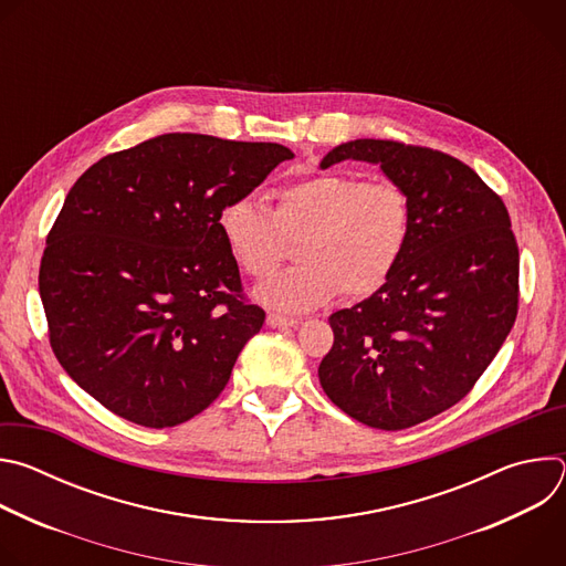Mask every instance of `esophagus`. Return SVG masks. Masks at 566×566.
Masks as SVG:
<instances>
[{
  "instance_id": "34e87169",
  "label": "esophagus",
  "mask_w": 566,
  "mask_h": 566,
  "mask_svg": "<svg viewBox=\"0 0 566 566\" xmlns=\"http://www.w3.org/2000/svg\"><path fill=\"white\" fill-rule=\"evenodd\" d=\"M266 325L273 327V329H280V327H297L300 319H297V317L282 315V313H269V315H266Z\"/></svg>"
}]
</instances>
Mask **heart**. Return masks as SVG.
Wrapping results in <instances>:
<instances>
[{"instance_id": "obj_1", "label": "heart", "mask_w": 566, "mask_h": 566, "mask_svg": "<svg viewBox=\"0 0 566 566\" xmlns=\"http://www.w3.org/2000/svg\"><path fill=\"white\" fill-rule=\"evenodd\" d=\"M223 244L237 266L255 280L269 277L300 241V266L255 289L280 311L302 313L347 297L376 293L396 271L412 232V201L391 181L352 175H315L275 195L269 212L253 197L230 201L219 214Z\"/></svg>"}]
</instances>
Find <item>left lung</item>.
Here are the masks:
<instances>
[{
  "mask_svg": "<svg viewBox=\"0 0 566 566\" xmlns=\"http://www.w3.org/2000/svg\"><path fill=\"white\" fill-rule=\"evenodd\" d=\"M349 158L408 192L412 232L389 280L332 313L334 347L317 376L352 419L406 430L452 408L497 356L517 317L520 251L504 201L459 158L358 138L319 168Z\"/></svg>",
  "mask_w": 566,
  "mask_h": 566,
  "instance_id": "obj_1",
  "label": "left lung"
}]
</instances>
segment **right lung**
<instances>
[{
	"mask_svg": "<svg viewBox=\"0 0 566 566\" xmlns=\"http://www.w3.org/2000/svg\"><path fill=\"white\" fill-rule=\"evenodd\" d=\"M293 151L164 134L107 154L69 190L46 237L40 297L64 371L109 412L175 428L223 391L264 308L219 230Z\"/></svg>",
	"mask_w": 566,
	"mask_h": 566,
	"instance_id": "add662e5",
	"label": "right lung"
}]
</instances>
